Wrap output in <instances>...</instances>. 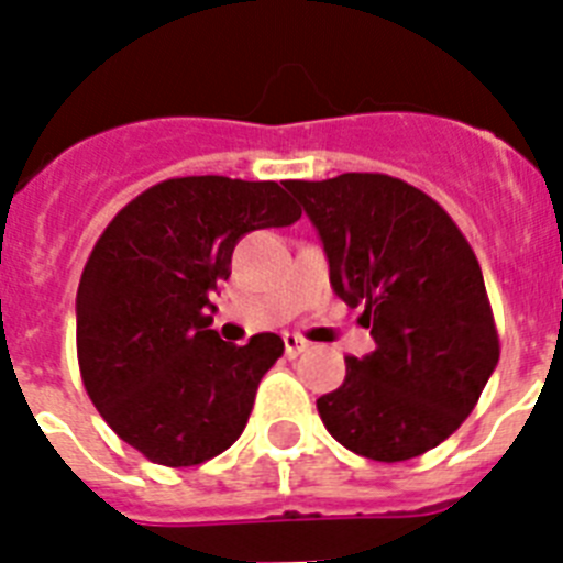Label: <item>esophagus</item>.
I'll return each mask as SVG.
<instances>
[{"instance_id":"esophagus-1","label":"esophagus","mask_w":563,"mask_h":563,"mask_svg":"<svg viewBox=\"0 0 563 563\" xmlns=\"http://www.w3.org/2000/svg\"><path fill=\"white\" fill-rule=\"evenodd\" d=\"M282 341H285L287 357H296V355H301V352L310 350V343H307L301 335H292V332H285V335H282Z\"/></svg>"}]
</instances>
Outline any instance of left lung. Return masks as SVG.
Returning a JSON list of instances; mask_svg holds the SVG:
<instances>
[{"mask_svg": "<svg viewBox=\"0 0 563 563\" xmlns=\"http://www.w3.org/2000/svg\"><path fill=\"white\" fill-rule=\"evenodd\" d=\"M330 262V285L363 307L375 350L318 397L343 449L402 462L449 440L499 363V338L474 251L431 197L389 174L287 180Z\"/></svg>", "mask_w": 563, "mask_h": 563, "instance_id": "obj_1", "label": "left lung"}]
</instances>
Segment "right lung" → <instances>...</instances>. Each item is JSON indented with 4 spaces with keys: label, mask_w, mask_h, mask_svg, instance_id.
Here are the masks:
<instances>
[{
    "label": "right lung",
    "mask_w": 563,
    "mask_h": 563,
    "mask_svg": "<svg viewBox=\"0 0 563 563\" xmlns=\"http://www.w3.org/2000/svg\"><path fill=\"white\" fill-rule=\"evenodd\" d=\"M301 208L278 183L180 177L129 202L92 247L76 298L78 366L112 431L157 465H200L245 431L285 341L211 330L233 247Z\"/></svg>",
    "instance_id": "1"
}]
</instances>
